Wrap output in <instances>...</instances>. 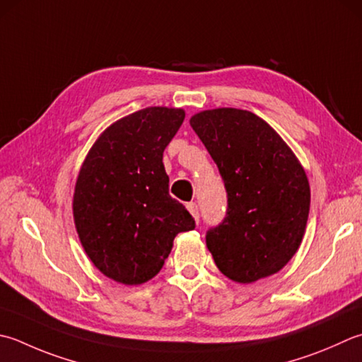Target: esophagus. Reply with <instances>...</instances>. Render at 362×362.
Here are the masks:
<instances>
[{
    "instance_id": "1",
    "label": "esophagus",
    "mask_w": 362,
    "mask_h": 362,
    "mask_svg": "<svg viewBox=\"0 0 362 362\" xmlns=\"http://www.w3.org/2000/svg\"><path fill=\"white\" fill-rule=\"evenodd\" d=\"M187 209L191 214V216L196 219V223H199V207H197V204L196 202H188Z\"/></svg>"
}]
</instances>
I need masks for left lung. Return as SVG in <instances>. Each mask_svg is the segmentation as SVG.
<instances>
[{"label":"left lung","mask_w":362,"mask_h":362,"mask_svg":"<svg viewBox=\"0 0 362 362\" xmlns=\"http://www.w3.org/2000/svg\"><path fill=\"white\" fill-rule=\"evenodd\" d=\"M189 125L228 191L224 221L205 237L219 272L240 284L278 273L298 251L309 216L310 188L300 160L251 111L205 110Z\"/></svg>","instance_id":"8db88e82"}]
</instances>
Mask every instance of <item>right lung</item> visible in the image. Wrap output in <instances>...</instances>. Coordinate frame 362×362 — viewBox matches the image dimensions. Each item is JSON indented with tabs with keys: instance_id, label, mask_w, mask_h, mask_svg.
I'll list each match as a JSON object with an SVG mask.
<instances>
[{
	"instance_id": "right-lung-1",
	"label": "right lung",
	"mask_w": 362,
	"mask_h": 362,
	"mask_svg": "<svg viewBox=\"0 0 362 362\" xmlns=\"http://www.w3.org/2000/svg\"><path fill=\"white\" fill-rule=\"evenodd\" d=\"M185 119L182 108L148 106L112 122L84 158L74 221L84 252L106 278L144 284L165 265L194 219L169 196L163 152Z\"/></svg>"
}]
</instances>
